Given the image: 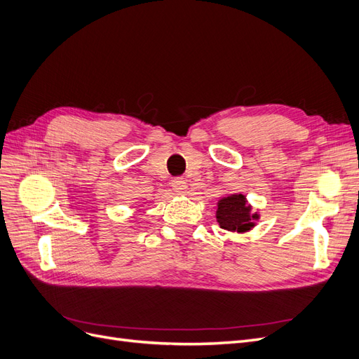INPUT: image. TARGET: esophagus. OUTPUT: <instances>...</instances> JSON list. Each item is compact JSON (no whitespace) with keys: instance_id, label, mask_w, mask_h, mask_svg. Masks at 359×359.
<instances>
[{"instance_id":"obj_1","label":"esophagus","mask_w":359,"mask_h":359,"mask_svg":"<svg viewBox=\"0 0 359 359\" xmlns=\"http://www.w3.org/2000/svg\"><path fill=\"white\" fill-rule=\"evenodd\" d=\"M171 188L176 194H183L184 189H187V182H184L182 177H177L171 182Z\"/></svg>"}]
</instances>
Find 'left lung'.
I'll return each mask as SVG.
<instances>
[{
	"label": "left lung",
	"instance_id": "1",
	"mask_svg": "<svg viewBox=\"0 0 359 359\" xmlns=\"http://www.w3.org/2000/svg\"><path fill=\"white\" fill-rule=\"evenodd\" d=\"M216 219L222 229L231 232H247L255 228L257 213H251V205L243 194H232L217 203Z\"/></svg>",
	"mask_w": 359,
	"mask_h": 359
}]
</instances>
